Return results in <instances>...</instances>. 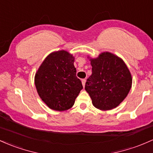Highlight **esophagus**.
I'll use <instances>...</instances> for the list:
<instances>
[{"label":"esophagus","instance_id":"esophagus-1","mask_svg":"<svg viewBox=\"0 0 153 153\" xmlns=\"http://www.w3.org/2000/svg\"><path fill=\"white\" fill-rule=\"evenodd\" d=\"M82 84H83V86L84 87L85 86V81H86V80L85 79H82Z\"/></svg>","mask_w":153,"mask_h":153}]
</instances>
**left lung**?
<instances>
[{
	"instance_id": "obj_1",
	"label": "left lung",
	"mask_w": 153,
	"mask_h": 153,
	"mask_svg": "<svg viewBox=\"0 0 153 153\" xmlns=\"http://www.w3.org/2000/svg\"><path fill=\"white\" fill-rule=\"evenodd\" d=\"M92 74L85 89L95 107L102 110L115 108L128 95L132 84L131 75L123 60L109 52L91 59Z\"/></svg>"
}]
</instances>
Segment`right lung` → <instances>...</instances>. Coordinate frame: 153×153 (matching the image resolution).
<instances>
[{"mask_svg":"<svg viewBox=\"0 0 153 153\" xmlns=\"http://www.w3.org/2000/svg\"><path fill=\"white\" fill-rule=\"evenodd\" d=\"M73 63L74 57L68 51L53 52L37 71L35 77L37 91L52 110L65 111L71 108L83 89Z\"/></svg>","mask_w":153,"mask_h":153,"instance_id":"1","label":"right lung"}]
</instances>
